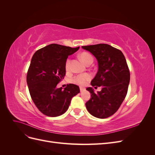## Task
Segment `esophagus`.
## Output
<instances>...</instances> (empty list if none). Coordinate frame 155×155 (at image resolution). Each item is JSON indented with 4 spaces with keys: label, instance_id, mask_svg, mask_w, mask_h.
I'll return each instance as SVG.
<instances>
[{
    "label": "esophagus",
    "instance_id": "34e87169",
    "mask_svg": "<svg viewBox=\"0 0 155 155\" xmlns=\"http://www.w3.org/2000/svg\"><path fill=\"white\" fill-rule=\"evenodd\" d=\"M85 91V88H82V87H80V92H84Z\"/></svg>",
    "mask_w": 155,
    "mask_h": 155
}]
</instances>
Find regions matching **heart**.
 Segmentation results:
<instances>
[{"label": "heart", "mask_w": 155, "mask_h": 155, "mask_svg": "<svg viewBox=\"0 0 155 155\" xmlns=\"http://www.w3.org/2000/svg\"><path fill=\"white\" fill-rule=\"evenodd\" d=\"M79 57L82 61L87 65L90 63H92L93 62L94 59H93L92 55L91 54H89L88 52H87V51H83V52H81L79 55ZM70 64V60L68 59L67 60L66 64H65V68H66L67 70L69 69ZM91 78V75L87 73H85V74L77 75V76H74L71 79V81L72 83L76 84V85L83 86L85 85L87 81L90 80Z\"/></svg>", "instance_id": "b5f03b06"}]
</instances>
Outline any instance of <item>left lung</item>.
Wrapping results in <instances>:
<instances>
[{
	"mask_svg": "<svg viewBox=\"0 0 155 155\" xmlns=\"http://www.w3.org/2000/svg\"><path fill=\"white\" fill-rule=\"evenodd\" d=\"M97 60L98 70L91 81L92 87H101L95 93L92 88L87 90L91 97L86 104L89 113L98 118H107L118 110L128 91L130 72L121 51L109 45L83 46Z\"/></svg>",
	"mask_w": 155,
	"mask_h": 155,
	"instance_id": "obj_1",
	"label": "left lung"
}]
</instances>
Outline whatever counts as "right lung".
Returning <instances> with one entry per match:
<instances>
[{
	"label": "right lung",
	"mask_w": 155,
	"mask_h": 155,
	"mask_svg": "<svg viewBox=\"0 0 155 155\" xmlns=\"http://www.w3.org/2000/svg\"><path fill=\"white\" fill-rule=\"evenodd\" d=\"M79 47L51 44L37 50L28 70L26 81L31 99L43 114L56 117L66 112L79 88L68 84L64 89L57 85L66 74L67 59Z\"/></svg>",
	"instance_id": "obj_1"
}]
</instances>
